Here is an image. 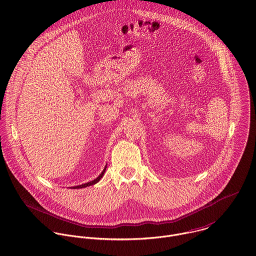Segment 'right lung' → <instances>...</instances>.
I'll list each match as a JSON object with an SVG mask.
<instances>
[{
  "instance_id": "1",
  "label": "right lung",
  "mask_w": 256,
  "mask_h": 256,
  "mask_svg": "<svg viewBox=\"0 0 256 256\" xmlns=\"http://www.w3.org/2000/svg\"><path fill=\"white\" fill-rule=\"evenodd\" d=\"M107 166V165H106ZM106 166H105V168L103 169L102 170V172L96 178H94L93 180H90V182H86V184H80V186H72V188H86V186H93V184H97L100 180H101V178L104 176V172H105V170H106Z\"/></svg>"
}]
</instances>
